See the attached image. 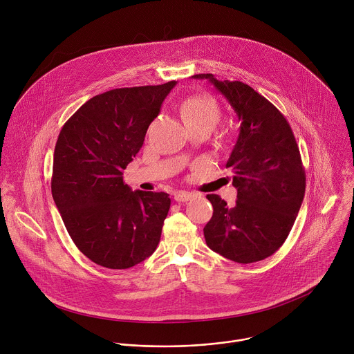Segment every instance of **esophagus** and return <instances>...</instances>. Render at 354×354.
<instances>
[{"mask_svg": "<svg viewBox=\"0 0 354 354\" xmlns=\"http://www.w3.org/2000/svg\"><path fill=\"white\" fill-rule=\"evenodd\" d=\"M192 199V194L191 192H185V191H178L174 194V201L176 202H188Z\"/></svg>", "mask_w": 354, "mask_h": 354, "instance_id": "1", "label": "esophagus"}]
</instances>
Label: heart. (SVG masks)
Returning <instances> with one entry per match:
<instances>
[{"instance_id":"heart-1","label":"heart","mask_w":354,"mask_h":354,"mask_svg":"<svg viewBox=\"0 0 354 354\" xmlns=\"http://www.w3.org/2000/svg\"><path fill=\"white\" fill-rule=\"evenodd\" d=\"M181 117L187 128L205 125L212 129L219 120V109L212 98L196 95L188 98L181 104Z\"/></svg>"}]
</instances>
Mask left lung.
<instances>
[{
    "label": "left lung",
    "instance_id": "1",
    "mask_svg": "<svg viewBox=\"0 0 354 354\" xmlns=\"http://www.w3.org/2000/svg\"><path fill=\"white\" fill-rule=\"evenodd\" d=\"M209 82L239 117L240 133L226 167L233 170V207L207 195L214 212L204 226L209 250L248 264L277 252L288 239L305 194V170L292 128L283 114L243 82Z\"/></svg>",
    "mask_w": 354,
    "mask_h": 354
}]
</instances>
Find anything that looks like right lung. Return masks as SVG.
Listing matches in <instances>:
<instances>
[{
	"label": "right lung",
	"mask_w": 354,
	"mask_h": 354,
	"mask_svg": "<svg viewBox=\"0 0 354 354\" xmlns=\"http://www.w3.org/2000/svg\"><path fill=\"white\" fill-rule=\"evenodd\" d=\"M176 84L106 91L86 102L58 135L53 199L75 245L102 267H133L159 244L169 195L132 191L122 171Z\"/></svg>",
	"instance_id": "add662e5"
}]
</instances>
